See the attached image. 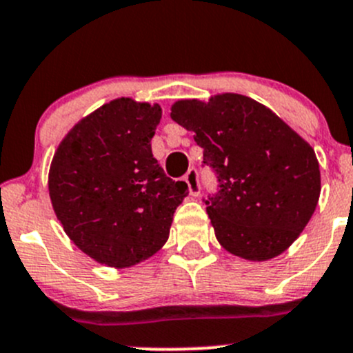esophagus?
<instances>
[{"label": "esophagus", "instance_id": "34e87169", "mask_svg": "<svg viewBox=\"0 0 353 353\" xmlns=\"http://www.w3.org/2000/svg\"><path fill=\"white\" fill-rule=\"evenodd\" d=\"M184 181H186L188 188H190L191 196H198L199 194V181H198V172L194 169L188 170V174L184 176Z\"/></svg>", "mask_w": 353, "mask_h": 353}]
</instances>
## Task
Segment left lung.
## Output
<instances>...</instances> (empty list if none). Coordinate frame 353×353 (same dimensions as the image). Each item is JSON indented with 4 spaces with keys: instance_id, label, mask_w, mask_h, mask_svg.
<instances>
[{
    "instance_id": "obj_1",
    "label": "left lung",
    "mask_w": 353,
    "mask_h": 353,
    "mask_svg": "<svg viewBox=\"0 0 353 353\" xmlns=\"http://www.w3.org/2000/svg\"><path fill=\"white\" fill-rule=\"evenodd\" d=\"M170 117L193 131L203 160L219 176L220 193L210 198L206 212L220 245L248 261L287 251L321 193L311 145L272 109L232 92L208 102L181 99Z\"/></svg>"
}]
</instances>
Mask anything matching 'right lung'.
<instances>
[{
  "mask_svg": "<svg viewBox=\"0 0 353 353\" xmlns=\"http://www.w3.org/2000/svg\"><path fill=\"white\" fill-rule=\"evenodd\" d=\"M160 117L159 104L114 99L78 121L52 157V210L71 243L101 265L130 268L154 256L190 193L152 154Z\"/></svg>",
  "mask_w": 353,
  "mask_h": 353,
  "instance_id": "obj_1",
  "label": "right lung"
}]
</instances>
